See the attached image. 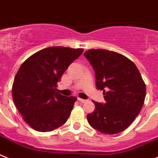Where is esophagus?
<instances>
[{"label":"esophagus","instance_id":"1","mask_svg":"<svg viewBox=\"0 0 158 158\" xmlns=\"http://www.w3.org/2000/svg\"><path fill=\"white\" fill-rule=\"evenodd\" d=\"M78 101L80 102H82V103H84V102H86V100H85V99H82V98H78Z\"/></svg>","mask_w":158,"mask_h":158}]
</instances>
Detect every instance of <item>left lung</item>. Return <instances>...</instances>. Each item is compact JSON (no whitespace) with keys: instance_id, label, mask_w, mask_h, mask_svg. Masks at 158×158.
Listing matches in <instances>:
<instances>
[{"instance_id":"left-lung-1","label":"left lung","mask_w":158,"mask_h":158,"mask_svg":"<svg viewBox=\"0 0 158 158\" xmlns=\"http://www.w3.org/2000/svg\"><path fill=\"white\" fill-rule=\"evenodd\" d=\"M84 56L106 100L104 105L92 101L95 110L86 116L88 123L101 133H120L133 123L144 104L146 88L141 74L131 60L113 51L89 49Z\"/></svg>"}]
</instances>
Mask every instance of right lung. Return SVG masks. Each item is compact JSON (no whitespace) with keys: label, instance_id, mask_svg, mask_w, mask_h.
Wrapping results in <instances>:
<instances>
[{"label":"right lung","instance_id":"1","mask_svg":"<svg viewBox=\"0 0 158 158\" xmlns=\"http://www.w3.org/2000/svg\"><path fill=\"white\" fill-rule=\"evenodd\" d=\"M83 49L54 46L38 51L22 64L12 84V98L34 130L51 131L68 120L76 97L59 94L57 82Z\"/></svg>","mask_w":158,"mask_h":158}]
</instances>
